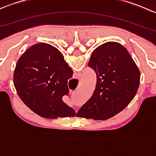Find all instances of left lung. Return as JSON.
Wrapping results in <instances>:
<instances>
[{
	"label": "left lung",
	"instance_id": "left-lung-1",
	"mask_svg": "<svg viewBox=\"0 0 156 156\" xmlns=\"http://www.w3.org/2000/svg\"><path fill=\"white\" fill-rule=\"evenodd\" d=\"M88 66L97 75L93 95L76 116L94 120H107L122 112L134 98L140 73L127 49L109 41L93 52Z\"/></svg>",
	"mask_w": 156,
	"mask_h": 156
}]
</instances>
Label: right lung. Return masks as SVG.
Returning a JSON list of instances; mask_svg holds the SVG:
<instances>
[{
    "instance_id": "add662e5",
    "label": "right lung",
    "mask_w": 156,
    "mask_h": 156,
    "mask_svg": "<svg viewBox=\"0 0 156 156\" xmlns=\"http://www.w3.org/2000/svg\"><path fill=\"white\" fill-rule=\"evenodd\" d=\"M73 71L56 48L38 43L26 50L17 61L13 84L22 101L41 117H74L75 110L62 101L69 94L68 80Z\"/></svg>"
}]
</instances>
